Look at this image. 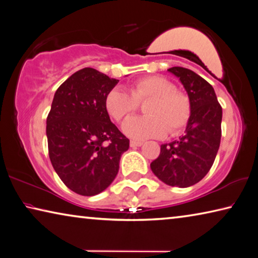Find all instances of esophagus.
I'll return each mask as SVG.
<instances>
[{
    "instance_id": "34e87169",
    "label": "esophagus",
    "mask_w": 258,
    "mask_h": 258,
    "mask_svg": "<svg viewBox=\"0 0 258 258\" xmlns=\"http://www.w3.org/2000/svg\"><path fill=\"white\" fill-rule=\"evenodd\" d=\"M143 144H144L143 142H137V141L130 142V146H132V147H139V146H142Z\"/></svg>"
}]
</instances>
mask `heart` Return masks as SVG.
I'll use <instances>...</instances> for the list:
<instances>
[{"instance_id":"heart-1","label":"heart","mask_w":258,"mask_h":258,"mask_svg":"<svg viewBox=\"0 0 258 258\" xmlns=\"http://www.w3.org/2000/svg\"><path fill=\"white\" fill-rule=\"evenodd\" d=\"M145 106L147 115L125 121L123 132L136 139L159 138L167 133L178 136L186 129L192 116V103L187 94L177 89L176 84L164 77L151 75L135 81L130 92L113 88L105 97V108L116 122L128 119Z\"/></svg>"}]
</instances>
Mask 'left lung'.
I'll return each instance as SVG.
<instances>
[{"label":"left lung","mask_w":258,"mask_h":258,"mask_svg":"<svg viewBox=\"0 0 258 258\" xmlns=\"http://www.w3.org/2000/svg\"><path fill=\"white\" fill-rule=\"evenodd\" d=\"M168 71L179 78L187 91L192 116L184 136L161 145L151 169L167 185L188 187L208 174L216 158L222 137V106L212 84L200 75L178 66Z\"/></svg>","instance_id":"left-lung-1"}]
</instances>
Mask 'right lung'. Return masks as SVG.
<instances>
[{
	"mask_svg": "<svg viewBox=\"0 0 258 258\" xmlns=\"http://www.w3.org/2000/svg\"><path fill=\"white\" fill-rule=\"evenodd\" d=\"M119 80L86 67L60 84L46 117L49 158L72 191L96 196L119 171L129 139L111 122L105 97Z\"/></svg>",
	"mask_w": 258,
	"mask_h": 258,
	"instance_id": "1",
	"label": "right lung"
}]
</instances>
